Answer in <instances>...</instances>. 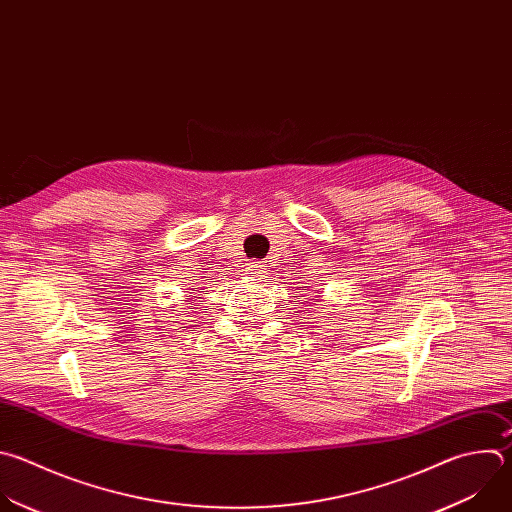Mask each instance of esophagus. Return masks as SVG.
Listing matches in <instances>:
<instances>
[{
	"label": "esophagus",
	"mask_w": 512,
	"mask_h": 512,
	"mask_svg": "<svg viewBox=\"0 0 512 512\" xmlns=\"http://www.w3.org/2000/svg\"><path fill=\"white\" fill-rule=\"evenodd\" d=\"M247 269H249L251 273H257V275H259V273H265V271H263V269H265V265H263V263H259V261L249 263V267H247Z\"/></svg>",
	"instance_id": "34e87169"
}]
</instances>
